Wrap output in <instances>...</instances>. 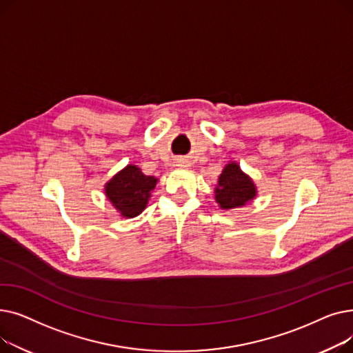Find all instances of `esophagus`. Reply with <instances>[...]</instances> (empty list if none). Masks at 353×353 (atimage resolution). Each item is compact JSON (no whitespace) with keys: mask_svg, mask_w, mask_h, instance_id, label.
Wrapping results in <instances>:
<instances>
[{"mask_svg":"<svg viewBox=\"0 0 353 353\" xmlns=\"http://www.w3.org/2000/svg\"><path fill=\"white\" fill-rule=\"evenodd\" d=\"M177 165H183V167H188L189 165V161L186 159H177Z\"/></svg>","mask_w":353,"mask_h":353,"instance_id":"1","label":"esophagus"}]
</instances>
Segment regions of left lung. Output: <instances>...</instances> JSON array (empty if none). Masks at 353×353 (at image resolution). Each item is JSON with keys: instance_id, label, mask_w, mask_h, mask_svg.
I'll use <instances>...</instances> for the list:
<instances>
[{"instance_id": "left-lung-1", "label": "left lung", "mask_w": 353, "mask_h": 353, "mask_svg": "<svg viewBox=\"0 0 353 353\" xmlns=\"http://www.w3.org/2000/svg\"><path fill=\"white\" fill-rule=\"evenodd\" d=\"M256 186L253 180L242 172L240 165L234 161L226 164L219 177V183L214 189L216 201L220 209L242 208L256 197Z\"/></svg>"}]
</instances>
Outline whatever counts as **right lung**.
<instances>
[{
  "instance_id": "1",
  "label": "right lung",
  "mask_w": 353,
  "mask_h": 353,
  "mask_svg": "<svg viewBox=\"0 0 353 353\" xmlns=\"http://www.w3.org/2000/svg\"><path fill=\"white\" fill-rule=\"evenodd\" d=\"M157 179L145 176L137 165L128 164L105 183V196L123 217H136L147 206Z\"/></svg>"
}]
</instances>
